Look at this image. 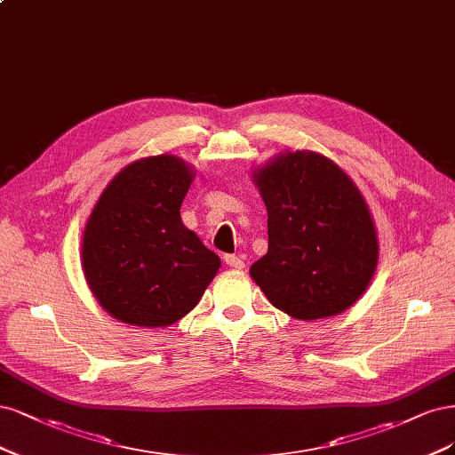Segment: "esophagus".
<instances>
[{"label":"esophagus","mask_w":455,"mask_h":455,"mask_svg":"<svg viewBox=\"0 0 455 455\" xmlns=\"http://www.w3.org/2000/svg\"><path fill=\"white\" fill-rule=\"evenodd\" d=\"M223 260H225V265L230 268H236V270L243 268V260L238 255H225Z\"/></svg>","instance_id":"obj_1"}]
</instances>
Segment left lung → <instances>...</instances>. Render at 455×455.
<instances>
[{
    "label": "left lung",
    "mask_w": 455,
    "mask_h": 455,
    "mask_svg": "<svg viewBox=\"0 0 455 455\" xmlns=\"http://www.w3.org/2000/svg\"><path fill=\"white\" fill-rule=\"evenodd\" d=\"M255 181L268 212V251L249 270L257 285L302 321L347 310L378 260L376 228L359 188L312 151L277 156Z\"/></svg>",
    "instance_id": "1"
}]
</instances>
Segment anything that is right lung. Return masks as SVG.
Instances as JSON below:
<instances>
[{"label": "right lung", "mask_w": 455, "mask_h": 455, "mask_svg": "<svg viewBox=\"0 0 455 455\" xmlns=\"http://www.w3.org/2000/svg\"><path fill=\"white\" fill-rule=\"evenodd\" d=\"M193 172L160 155L108 185L83 234V270L101 307L130 325L168 327L198 304L221 260L180 217Z\"/></svg>", "instance_id": "add662e5"}]
</instances>
